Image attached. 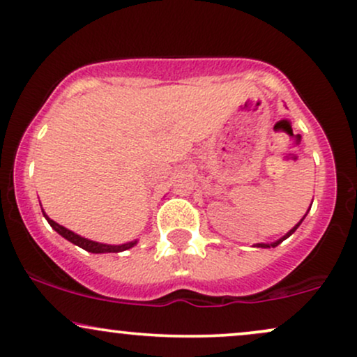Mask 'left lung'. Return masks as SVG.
I'll return each instance as SVG.
<instances>
[{"mask_svg": "<svg viewBox=\"0 0 357 357\" xmlns=\"http://www.w3.org/2000/svg\"><path fill=\"white\" fill-rule=\"evenodd\" d=\"M303 220H304V218H303ZM303 220H301V221H299V222H298V225H296V226L293 227V229H291V231H289V233H287L286 236H282V238H281V239H278V241H274V243H271V244H264V243H261V244H256V246H257V248H271V246H273V248H276V246H278V244H281L282 241H284V239H286V238H289V236H291V234H293L296 229H298V227H299V225H301V222H303Z\"/></svg>", "mask_w": 357, "mask_h": 357, "instance_id": "left-lung-1", "label": "left lung"}]
</instances>
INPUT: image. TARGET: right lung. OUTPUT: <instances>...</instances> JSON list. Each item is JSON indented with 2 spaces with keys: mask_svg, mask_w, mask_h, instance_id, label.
Segmentation results:
<instances>
[{
  "mask_svg": "<svg viewBox=\"0 0 357 357\" xmlns=\"http://www.w3.org/2000/svg\"><path fill=\"white\" fill-rule=\"evenodd\" d=\"M45 214V211H43ZM46 221L50 222V226L53 227L56 233H59L63 236L64 239H68V241L76 244V246L83 248L84 251L88 252H94V255H100V252H121V251H126V249H130L135 246L137 241H131V243H126V244H119V246H113V244H102V243H96V241H91V239H86V238H81L79 234H75L73 231L66 229V227L58 225V222H54L53 220H50L48 216L45 214Z\"/></svg>",
  "mask_w": 357,
  "mask_h": 357,
  "instance_id": "obj_1",
  "label": "right lung"
}]
</instances>
